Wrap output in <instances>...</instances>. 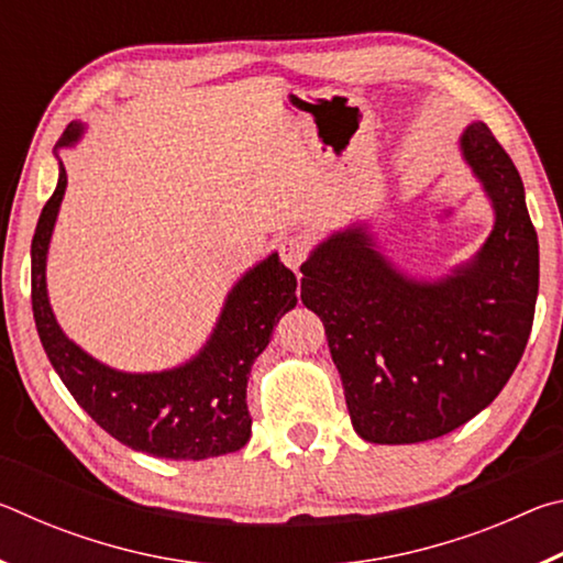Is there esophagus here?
<instances>
[{
  "label": "esophagus",
  "mask_w": 563,
  "mask_h": 563,
  "mask_svg": "<svg viewBox=\"0 0 563 563\" xmlns=\"http://www.w3.org/2000/svg\"><path fill=\"white\" fill-rule=\"evenodd\" d=\"M275 247H278L280 261L292 271L300 268L305 258H308V251H310V245L302 235H285V238H280L278 245H275Z\"/></svg>",
  "instance_id": "esophagus-1"
}]
</instances>
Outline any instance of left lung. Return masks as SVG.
<instances>
[{
	"label": "left lung",
	"mask_w": 563,
	"mask_h": 563,
	"mask_svg": "<svg viewBox=\"0 0 563 563\" xmlns=\"http://www.w3.org/2000/svg\"><path fill=\"white\" fill-rule=\"evenodd\" d=\"M460 146L497 216L472 263L417 283L352 225L300 268V300L325 325L352 427L367 442H427L470 422L509 383L527 347L539 241L521 176L487 123L466 126Z\"/></svg>",
	"instance_id": "8db88e82"
}]
</instances>
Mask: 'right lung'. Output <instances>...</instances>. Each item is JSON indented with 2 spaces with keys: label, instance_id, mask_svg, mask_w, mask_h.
Segmentation results:
<instances>
[{
  "label": "right lung",
  "instance_id": "obj_1",
  "mask_svg": "<svg viewBox=\"0 0 563 563\" xmlns=\"http://www.w3.org/2000/svg\"><path fill=\"white\" fill-rule=\"evenodd\" d=\"M84 126L69 123L59 146L79 141ZM66 188L46 201L32 241V310L36 332L56 375L101 430L136 452L164 460H208L238 452L251 440L245 387L255 357L268 347L273 328L298 302V280L273 253L228 292L211 340L186 365L164 373H119L87 355L56 325L46 298V251Z\"/></svg>",
  "mask_w": 563,
  "mask_h": 563
}]
</instances>
